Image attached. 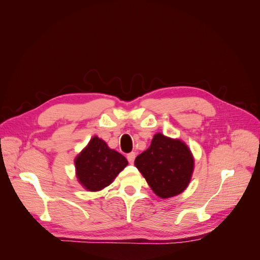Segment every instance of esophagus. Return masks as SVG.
<instances>
[{"instance_id": "obj_1", "label": "esophagus", "mask_w": 260, "mask_h": 260, "mask_svg": "<svg viewBox=\"0 0 260 260\" xmlns=\"http://www.w3.org/2000/svg\"><path fill=\"white\" fill-rule=\"evenodd\" d=\"M127 159L129 161V164H133L135 162V159H136V153L132 152V153H129L127 155Z\"/></svg>"}]
</instances>
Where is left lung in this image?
I'll return each instance as SVG.
<instances>
[{
    "mask_svg": "<svg viewBox=\"0 0 260 260\" xmlns=\"http://www.w3.org/2000/svg\"><path fill=\"white\" fill-rule=\"evenodd\" d=\"M153 192L160 199L174 198L188 186L194 157L182 140L156 133L149 147L135 160Z\"/></svg>",
    "mask_w": 260,
    "mask_h": 260,
    "instance_id": "1",
    "label": "left lung"
}]
</instances>
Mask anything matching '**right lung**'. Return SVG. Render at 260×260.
I'll use <instances>...</instances> for the list:
<instances>
[{
  "label": "right lung",
  "instance_id": "add662e5",
  "mask_svg": "<svg viewBox=\"0 0 260 260\" xmlns=\"http://www.w3.org/2000/svg\"><path fill=\"white\" fill-rule=\"evenodd\" d=\"M127 165L124 156L95 136L76 156V177L86 191L98 192L111 184Z\"/></svg>",
  "mask_w": 260,
  "mask_h": 260
}]
</instances>
